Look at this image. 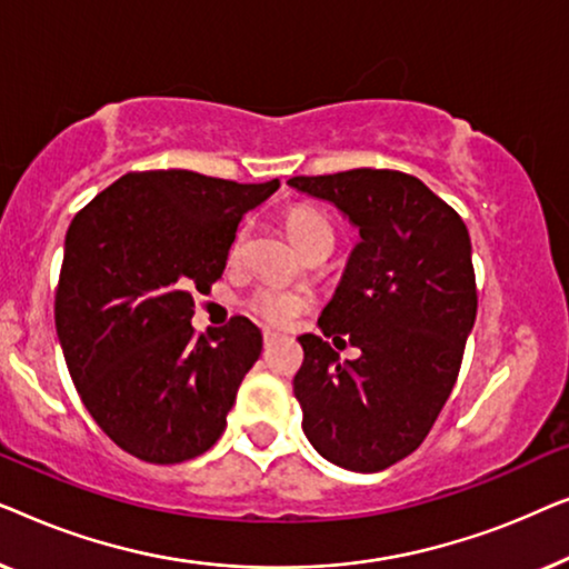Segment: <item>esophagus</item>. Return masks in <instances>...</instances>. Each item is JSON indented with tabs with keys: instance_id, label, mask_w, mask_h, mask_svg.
Listing matches in <instances>:
<instances>
[{
	"instance_id": "34e87169",
	"label": "esophagus",
	"mask_w": 569,
	"mask_h": 569,
	"mask_svg": "<svg viewBox=\"0 0 569 569\" xmlns=\"http://www.w3.org/2000/svg\"><path fill=\"white\" fill-rule=\"evenodd\" d=\"M277 341H279V333H274V331H263V347H271V345H277Z\"/></svg>"
}]
</instances>
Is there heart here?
<instances>
[{
	"label": "heart",
	"mask_w": 569,
	"mask_h": 569,
	"mask_svg": "<svg viewBox=\"0 0 569 569\" xmlns=\"http://www.w3.org/2000/svg\"><path fill=\"white\" fill-rule=\"evenodd\" d=\"M284 224H287V232H290V238L295 240V246H298L300 251H308V248L316 243H333L331 222L326 220V214L318 212L316 207L298 204V207L287 209ZM243 240H246V230H240L230 248L232 261L240 256ZM246 308L251 310L256 318H261V321H267L271 326H284V323H290L292 318L300 313V310L308 308V295L300 290H292V287H282V284H261V287H256L251 295H248Z\"/></svg>",
	"instance_id": "heart-1"
}]
</instances>
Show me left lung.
Masks as SVG:
<instances>
[{
    "label": "left lung",
    "instance_id": "8db88e82",
    "mask_svg": "<svg viewBox=\"0 0 569 569\" xmlns=\"http://www.w3.org/2000/svg\"><path fill=\"white\" fill-rule=\"evenodd\" d=\"M292 189L331 201L360 230L323 308L321 337L302 333L295 376L302 432L326 461L376 473L422 446L461 370L477 318L469 230L419 178L355 168L295 176ZM361 349L338 362L328 345Z\"/></svg>",
    "mask_w": 569,
    "mask_h": 569
}]
</instances>
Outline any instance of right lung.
<instances>
[{"instance_id":"obj_1","label":"right lung","mask_w":569,"mask_h":569,"mask_svg":"<svg viewBox=\"0 0 569 569\" xmlns=\"http://www.w3.org/2000/svg\"><path fill=\"white\" fill-rule=\"evenodd\" d=\"M277 189V178L144 170L69 224L53 302L69 376L100 430L139 461H189L224 432L261 331L236 316L197 337L193 295L222 277L238 222Z\"/></svg>"}]
</instances>
